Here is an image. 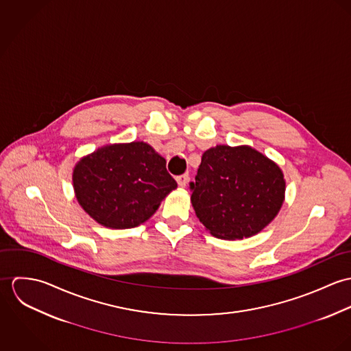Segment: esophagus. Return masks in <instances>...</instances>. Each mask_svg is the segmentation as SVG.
<instances>
[{
    "instance_id": "esophagus-1",
    "label": "esophagus",
    "mask_w": 351,
    "mask_h": 351,
    "mask_svg": "<svg viewBox=\"0 0 351 351\" xmlns=\"http://www.w3.org/2000/svg\"><path fill=\"white\" fill-rule=\"evenodd\" d=\"M176 180H177V184H178V186H181V188H185V186L188 185V181H189V176H188V174H181V176H178Z\"/></svg>"
}]
</instances>
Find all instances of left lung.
<instances>
[{"instance_id": "1", "label": "left lung", "mask_w": 351, "mask_h": 351, "mask_svg": "<svg viewBox=\"0 0 351 351\" xmlns=\"http://www.w3.org/2000/svg\"><path fill=\"white\" fill-rule=\"evenodd\" d=\"M192 205L216 238L237 241L262 231L278 213L285 180L277 163L250 146H216L205 151Z\"/></svg>"}]
</instances>
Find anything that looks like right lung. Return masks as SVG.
<instances>
[{
  "instance_id": "obj_1",
  "label": "right lung",
  "mask_w": 351,
  "mask_h": 351,
  "mask_svg": "<svg viewBox=\"0 0 351 351\" xmlns=\"http://www.w3.org/2000/svg\"><path fill=\"white\" fill-rule=\"evenodd\" d=\"M75 197L101 226L134 228L149 220L176 180L166 160L145 142L104 146L74 167Z\"/></svg>"
}]
</instances>
